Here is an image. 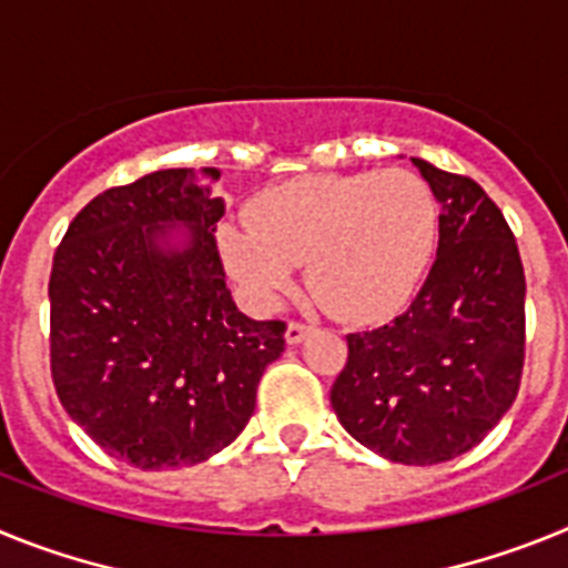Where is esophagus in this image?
<instances>
[{"mask_svg": "<svg viewBox=\"0 0 568 568\" xmlns=\"http://www.w3.org/2000/svg\"><path fill=\"white\" fill-rule=\"evenodd\" d=\"M310 333H313V327H310V324H301V321H290L284 338H287V344H301V341L307 338Z\"/></svg>", "mask_w": 568, "mask_h": 568, "instance_id": "1", "label": "esophagus"}]
</instances>
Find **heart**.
<instances>
[{
    "mask_svg": "<svg viewBox=\"0 0 568 568\" xmlns=\"http://www.w3.org/2000/svg\"><path fill=\"white\" fill-rule=\"evenodd\" d=\"M253 224L219 233L224 264L258 301H275L307 264L315 298L346 321L404 304L433 264L440 210L413 170L304 175L261 193Z\"/></svg>",
    "mask_w": 568,
    "mask_h": 568,
    "instance_id": "b5f03b06",
    "label": "heart"
}]
</instances>
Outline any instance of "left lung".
Instances as JSON below:
<instances>
[{
  "instance_id": "1",
  "label": "left lung",
  "mask_w": 568,
  "mask_h": 568,
  "mask_svg": "<svg viewBox=\"0 0 568 568\" xmlns=\"http://www.w3.org/2000/svg\"><path fill=\"white\" fill-rule=\"evenodd\" d=\"M440 204L438 258L406 313L346 335L341 426L406 466L469 453L518 398L526 278L518 241L475 179L413 159Z\"/></svg>"
}]
</instances>
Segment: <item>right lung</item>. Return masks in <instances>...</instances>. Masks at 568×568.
<instances>
[{
  "mask_svg": "<svg viewBox=\"0 0 568 568\" xmlns=\"http://www.w3.org/2000/svg\"><path fill=\"white\" fill-rule=\"evenodd\" d=\"M215 168L155 170L110 187L70 222L50 270V375L64 413L139 469L207 460L255 409L284 353V321L239 313L210 195ZM170 223L189 247L162 248Z\"/></svg>",
  "mask_w": 568,
  "mask_h": 568,
  "instance_id": "obj_1",
  "label": "right lung"
}]
</instances>
